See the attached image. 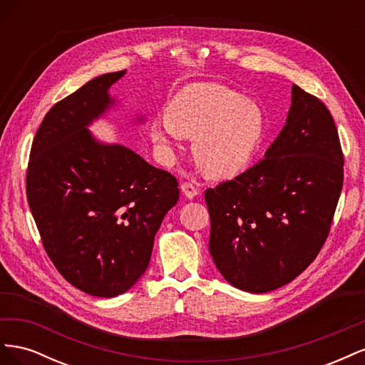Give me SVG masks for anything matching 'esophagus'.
Segmentation results:
<instances>
[{"label":"esophagus","instance_id":"1","mask_svg":"<svg viewBox=\"0 0 365 365\" xmlns=\"http://www.w3.org/2000/svg\"><path fill=\"white\" fill-rule=\"evenodd\" d=\"M181 192L185 197H189V200H193V197L200 193V189H197V185L195 182H182L181 184Z\"/></svg>","mask_w":365,"mask_h":365}]
</instances>
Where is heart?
<instances>
[{"label":"heart","instance_id":"1","mask_svg":"<svg viewBox=\"0 0 365 365\" xmlns=\"http://www.w3.org/2000/svg\"><path fill=\"white\" fill-rule=\"evenodd\" d=\"M262 108L248 97L216 82L184 86L152 123V138L165 157L176 145L193 137V152L204 170L231 176L251 160L263 135Z\"/></svg>","mask_w":365,"mask_h":365}]
</instances>
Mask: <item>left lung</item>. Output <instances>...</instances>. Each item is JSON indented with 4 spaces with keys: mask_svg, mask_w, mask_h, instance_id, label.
Masks as SVG:
<instances>
[{
    "mask_svg": "<svg viewBox=\"0 0 365 365\" xmlns=\"http://www.w3.org/2000/svg\"><path fill=\"white\" fill-rule=\"evenodd\" d=\"M342 165L329 109L292 85L286 125L264 158L205 190L212 222L208 250L231 286L269 292L314 262L332 224Z\"/></svg>",
    "mask_w": 365,
    "mask_h": 365,
    "instance_id": "left-lung-1",
    "label": "left lung"
}]
</instances>
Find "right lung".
Segmentation results:
<instances>
[{
    "label": "right lung",
    "mask_w": 365,
    "mask_h": 365,
    "mask_svg": "<svg viewBox=\"0 0 365 365\" xmlns=\"http://www.w3.org/2000/svg\"><path fill=\"white\" fill-rule=\"evenodd\" d=\"M125 73L94 77L54 105L27 169V200L48 257L77 289L103 298L145 274L163 219L180 200L173 175L88 129L115 106L109 88Z\"/></svg>",
    "instance_id": "right-lung-1"
}]
</instances>
